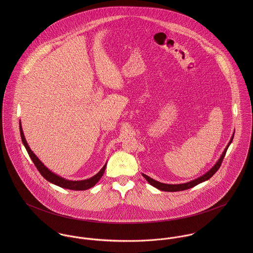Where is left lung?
I'll return each instance as SVG.
<instances>
[{"instance_id": "left-lung-1", "label": "left lung", "mask_w": 253, "mask_h": 253, "mask_svg": "<svg viewBox=\"0 0 253 253\" xmlns=\"http://www.w3.org/2000/svg\"><path fill=\"white\" fill-rule=\"evenodd\" d=\"M234 134H235V133H234ZM234 134H233V136L231 137V139H230L228 145L226 146V148H225L224 152L222 153L220 159L217 161L216 164L213 166V168H211V169H210L206 174H204V175L198 177V178L195 179V180L190 181V182H187V183H183V184H165V183H162V182H159V181L154 180L153 178L147 176L144 173H142V175H143V177H144L145 179L148 181L152 186L156 187L157 189H159V190H161V191L178 192V191H183V190H187V189L193 188L194 186H196V185H198V184H200V183H202V182H204V181L209 180L211 176H213V175L215 174V172L219 169V168H220V166H221V164H222V161H223V159H224V157H225V155H226V152H227V150H228V147L230 146V144H231L232 141H233Z\"/></svg>"}]
</instances>
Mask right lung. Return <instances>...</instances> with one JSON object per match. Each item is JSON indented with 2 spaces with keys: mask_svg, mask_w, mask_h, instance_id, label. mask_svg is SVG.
<instances>
[{
  "mask_svg": "<svg viewBox=\"0 0 253 253\" xmlns=\"http://www.w3.org/2000/svg\"><path fill=\"white\" fill-rule=\"evenodd\" d=\"M19 129H20V136H21V140L23 142V145L25 146L31 160L33 161L34 165L36 166L37 169L39 170V172L41 173V175L45 179V180L49 181L50 183L52 184H55L59 187H62L64 189H70V190H75V191H82V190H87L91 187H93L98 181L100 180V178L102 177L104 171H105V169H106V164L105 166L100 169V171L95 174L94 176L88 178V179H85V180L81 181H72L67 180L63 177H60L58 176L57 174L51 172L37 157L36 155L33 153V151H31L29 145L27 144L26 140H25V137H24V134H23V130H22V127H21V123L19 122Z\"/></svg>",
  "mask_w": 253,
  "mask_h": 253,
  "instance_id": "right-lung-1",
  "label": "right lung"
}]
</instances>
